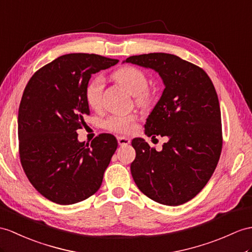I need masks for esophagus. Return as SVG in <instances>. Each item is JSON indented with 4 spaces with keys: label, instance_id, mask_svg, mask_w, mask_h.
<instances>
[{
    "label": "esophagus",
    "instance_id": "esophagus-1",
    "mask_svg": "<svg viewBox=\"0 0 252 252\" xmlns=\"http://www.w3.org/2000/svg\"><path fill=\"white\" fill-rule=\"evenodd\" d=\"M118 142H119V145L124 146V145L129 144L130 140L126 137H118Z\"/></svg>",
    "mask_w": 252,
    "mask_h": 252
}]
</instances>
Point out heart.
Listing matches in <instances>:
<instances>
[{
	"instance_id": "obj_1",
	"label": "heart",
	"mask_w": 252,
	"mask_h": 252,
	"mask_svg": "<svg viewBox=\"0 0 252 252\" xmlns=\"http://www.w3.org/2000/svg\"><path fill=\"white\" fill-rule=\"evenodd\" d=\"M116 81L125 87L131 94L136 96V101L140 105H147L152 100V92L147 89L149 79L146 73L138 67L131 65H125L121 67L113 75ZM103 78L101 76H95L92 78L85 88V98L89 106L92 109H99L101 107ZM138 115L134 113L127 114H114L103 122V126L107 130L118 133H129L134 129Z\"/></svg>"
}]
</instances>
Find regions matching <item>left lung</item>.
Here are the masks:
<instances>
[{
    "mask_svg": "<svg viewBox=\"0 0 252 252\" xmlns=\"http://www.w3.org/2000/svg\"><path fill=\"white\" fill-rule=\"evenodd\" d=\"M126 62L149 67L162 78L165 88L146 120L145 133L169 139L160 152L143 139L132 140L133 181L158 203H186L210 181L221 154V114L216 90L201 67L174 54L132 55Z\"/></svg>",
    "mask_w": 252,
    "mask_h": 252,
    "instance_id": "obj_1",
    "label": "left lung"
}]
</instances>
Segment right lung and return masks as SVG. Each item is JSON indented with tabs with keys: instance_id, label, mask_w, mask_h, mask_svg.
Segmentation results:
<instances>
[{
	"instance_id": "right-lung-1",
	"label": "right lung",
	"mask_w": 252,
	"mask_h": 252,
	"mask_svg": "<svg viewBox=\"0 0 252 252\" xmlns=\"http://www.w3.org/2000/svg\"><path fill=\"white\" fill-rule=\"evenodd\" d=\"M118 62L65 54L39 68L24 89L18 113L21 165L34 188L54 203L75 204L100 188L118 141L100 133L85 144L77 130L90 115L85 88L92 75Z\"/></svg>"
}]
</instances>
